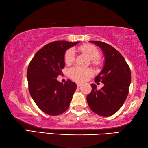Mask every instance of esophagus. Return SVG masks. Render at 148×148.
I'll return each mask as SVG.
<instances>
[{"instance_id": "obj_1", "label": "esophagus", "mask_w": 148, "mask_h": 148, "mask_svg": "<svg viewBox=\"0 0 148 148\" xmlns=\"http://www.w3.org/2000/svg\"><path fill=\"white\" fill-rule=\"evenodd\" d=\"M81 86H82L81 84H79V83L77 84V87H78V88H79V87H80Z\"/></svg>"}]
</instances>
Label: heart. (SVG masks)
<instances>
[{
    "instance_id": "b5f03b06",
    "label": "heart",
    "mask_w": 148,
    "mask_h": 148,
    "mask_svg": "<svg viewBox=\"0 0 148 148\" xmlns=\"http://www.w3.org/2000/svg\"><path fill=\"white\" fill-rule=\"evenodd\" d=\"M79 50L83 52L89 58L92 60L94 64L99 62V49L92 45L84 44L79 47ZM75 53L73 49H69L64 56V62L66 65H71L74 61ZM69 76L72 79L77 82H84L89 79L92 75V71L90 69H84L79 66H74L69 70Z\"/></svg>"
}]
</instances>
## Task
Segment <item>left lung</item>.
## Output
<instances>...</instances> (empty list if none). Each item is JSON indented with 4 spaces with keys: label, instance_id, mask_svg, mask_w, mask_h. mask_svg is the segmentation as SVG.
<instances>
[{
    "label": "left lung",
    "instance_id": "8db88e82",
    "mask_svg": "<svg viewBox=\"0 0 148 148\" xmlns=\"http://www.w3.org/2000/svg\"><path fill=\"white\" fill-rule=\"evenodd\" d=\"M99 46L103 52L104 64L95 82L104 84L100 90L91 84L92 91L87 101L95 114L103 117L111 116L121 108L129 93L131 82V70L124 57L110 45L99 41H89Z\"/></svg>",
    "mask_w": 148,
    "mask_h": 148
}]
</instances>
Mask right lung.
I'll list each match as a JSON object with an SVG mask.
<instances>
[{
	"mask_svg": "<svg viewBox=\"0 0 148 148\" xmlns=\"http://www.w3.org/2000/svg\"><path fill=\"white\" fill-rule=\"evenodd\" d=\"M79 42L56 41L44 46L35 54L27 70L31 96L42 112L57 116L69 108L76 84L68 80L63 84L57 77L65 66L66 50Z\"/></svg>",
	"mask_w": 148,
	"mask_h": 148,
	"instance_id": "1",
	"label": "right lung"
}]
</instances>
